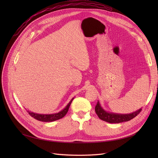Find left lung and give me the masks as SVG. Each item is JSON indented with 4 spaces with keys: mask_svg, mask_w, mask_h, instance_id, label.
<instances>
[{
    "mask_svg": "<svg viewBox=\"0 0 158 158\" xmlns=\"http://www.w3.org/2000/svg\"><path fill=\"white\" fill-rule=\"evenodd\" d=\"M95 111L98 117L102 119V120L106 121L110 123H119L123 122H126L131 120L133 118L136 117L138 114H139L142 109L138 110L137 111L132 113L131 114H114V113H110L106 112V111L102 108L100 106V104L99 102H98L97 105L95 107Z\"/></svg>",
    "mask_w": 158,
    "mask_h": 158,
    "instance_id": "left-lung-1",
    "label": "left lung"
}]
</instances>
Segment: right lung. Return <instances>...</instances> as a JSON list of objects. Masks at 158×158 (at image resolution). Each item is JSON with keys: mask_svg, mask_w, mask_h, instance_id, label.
Instances as JSON below:
<instances>
[{"mask_svg": "<svg viewBox=\"0 0 158 158\" xmlns=\"http://www.w3.org/2000/svg\"><path fill=\"white\" fill-rule=\"evenodd\" d=\"M74 99V98L71 100V101L69 102V103L66 106V107L61 111L60 112L58 113H55V114H36L34 113L30 112L29 111H27V113L30 114V115H31V117H32L33 118H34L37 121H42V122H51V121H56L58 119H60L61 118L64 117L66 114L67 113L69 107L70 106V104L73 102V100Z\"/></svg>", "mask_w": 158, "mask_h": 158, "instance_id": "1", "label": "right lung"}]
</instances>
